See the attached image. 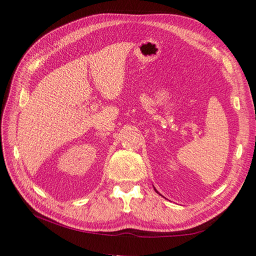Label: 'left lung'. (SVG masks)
Instances as JSON below:
<instances>
[{
	"mask_svg": "<svg viewBox=\"0 0 256 256\" xmlns=\"http://www.w3.org/2000/svg\"><path fill=\"white\" fill-rule=\"evenodd\" d=\"M154 190H156V188H154ZM156 192H157V190H156Z\"/></svg>",
	"mask_w": 256,
	"mask_h": 256,
	"instance_id": "obj_1",
	"label": "left lung"
}]
</instances>
